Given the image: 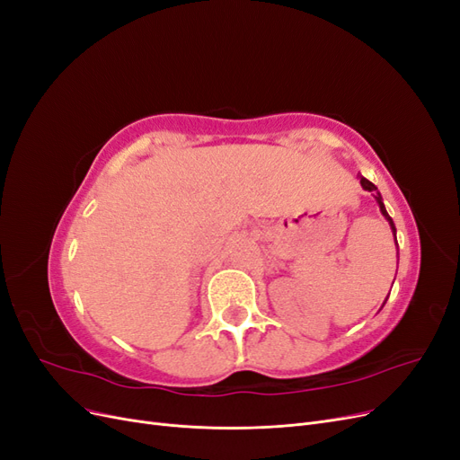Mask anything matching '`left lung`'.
Segmentation results:
<instances>
[{
    "mask_svg": "<svg viewBox=\"0 0 460 460\" xmlns=\"http://www.w3.org/2000/svg\"><path fill=\"white\" fill-rule=\"evenodd\" d=\"M360 186H363L367 191H372V196H374V199H376V203H378V207H380V211H382V215H384V218L389 222V226H392V232H394V235H395V225H394V220H392V217L387 215V211H385V205H384V199H382V196H380V191H378V188H376L370 180H367V178H360ZM395 243H397V238H395ZM384 305H385V301H384Z\"/></svg>",
    "mask_w": 460,
    "mask_h": 460,
    "instance_id": "obj_1",
    "label": "left lung"
}]
</instances>
